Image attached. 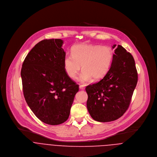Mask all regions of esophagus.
I'll return each instance as SVG.
<instances>
[{"instance_id": "34e87169", "label": "esophagus", "mask_w": 157, "mask_h": 157, "mask_svg": "<svg viewBox=\"0 0 157 157\" xmlns=\"http://www.w3.org/2000/svg\"><path fill=\"white\" fill-rule=\"evenodd\" d=\"M79 89H81V90H84V89H85V87L83 85H79Z\"/></svg>"}]
</instances>
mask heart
<instances>
[{
    "mask_svg": "<svg viewBox=\"0 0 157 157\" xmlns=\"http://www.w3.org/2000/svg\"><path fill=\"white\" fill-rule=\"evenodd\" d=\"M114 57L113 50L108 46L79 44L71 48V55L64 58V68L71 79L77 78L82 66L83 70L79 81L82 83L102 79L108 73Z\"/></svg>",
    "mask_w": 157,
    "mask_h": 157,
    "instance_id": "b5f03b06",
    "label": "heart"
}]
</instances>
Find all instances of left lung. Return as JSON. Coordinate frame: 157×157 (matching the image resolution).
<instances>
[{"instance_id":"obj_1","label":"left lung","mask_w":157,"mask_h":157,"mask_svg":"<svg viewBox=\"0 0 157 157\" xmlns=\"http://www.w3.org/2000/svg\"><path fill=\"white\" fill-rule=\"evenodd\" d=\"M113 63L106 75L98 82L86 87L87 108L98 122L114 121L125 113L135 89L138 74L132 55L121 45L115 48Z\"/></svg>"}]
</instances>
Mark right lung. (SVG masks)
Returning a JSON list of instances; mask_svg holds the SVG:
<instances>
[{
	"mask_svg": "<svg viewBox=\"0 0 157 157\" xmlns=\"http://www.w3.org/2000/svg\"><path fill=\"white\" fill-rule=\"evenodd\" d=\"M61 39L43 40L28 53L21 77L25 101L43 122L55 125L68 119L79 85L64 68L66 53Z\"/></svg>",
	"mask_w": 157,
	"mask_h": 157,
	"instance_id": "add662e5",
	"label": "right lung"
}]
</instances>
